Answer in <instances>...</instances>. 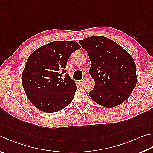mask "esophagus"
I'll list each match as a JSON object with an SVG mask.
<instances>
[{"label":"esophagus","mask_w":153,"mask_h":153,"mask_svg":"<svg viewBox=\"0 0 153 153\" xmlns=\"http://www.w3.org/2000/svg\"><path fill=\"white\" fill-rule=\"evenodd\" d=\"M85 77H83V78L81 79V80H79V82L80 83V84H83V83H84V81H85Z\"/></svg>","instance_id":"34e87169"}]
</instances>
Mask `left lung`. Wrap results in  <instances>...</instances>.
<instances>
[{
  "label": "left lung",
  "mask_w": 153,
  "mask_h": 153,
  "mask_svg": "<svg viewBox=\"0 0 153 153\" xmlns=\"http://www.w3.org/2000/svg\"><path fill=\"white\" fill-rule=\"evenodd\" d=\"M79 43L91 61L90 74L96 84L89 92L91 98L106 108L123 103L137 84L133 58L118 44L102 36L85 38Z\"/></svg>",
  "instance_id": "8db88e82"
}]
</instances>
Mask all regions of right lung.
I'll list each match as a JSON object with an SVG mask.
<instances>
[{"instance_id":"right-lung-1","label":"right lung","mask_w":153,"mask_h":153,"mask_svg":"<svg viewBox=\"0 0 153 153\" xmlns=\"http://www.w3.org/2000/svg\"><path fill=\"white\" fill-rule=\"evenodd\" d=\"M81 47L76 41H55L30 55L22 75L27 98L43 112H55L71 103L77 86L65 68L72 53ZM66 74L64 79L60 77Z\"/></svg>"}]
</instances>
